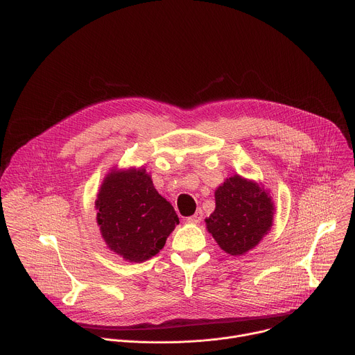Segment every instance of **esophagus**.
I'll return each mask as SVG.
<instances>
[{
  "label": "esophagus",
  "instance_id": "34e87169",
  "mask_svg": "<svg viewBox=\"0 0 355 355\" xmlns=\"http://www.w3.org/2000/svg\"><path fill=\"white\" fill-rule=\"evenodd\" d=\"M202 216H204V214H202V211L200 209H198L192 216H189L187 220L189 222V223H199L200 220H202Z\"/></svg>",
  "mask_w": 355,
  "mask_h": 355
}]
</instances>
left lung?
<instances>
[{
	"instance_id": "obj_1",
	"label": "left lung",
	"mask_w": 355,
	"mask_h": 355,
	"mask_svg": "<svg viewBox=\"0 0 355 355\" xmlns=\"http://www.w3.org/2000/svg\"><path fill=\"white\" fill-rule=\"evenodd\" d=\"M215 204L207 229L230 256L245 254L272 227L275 205L263 184L234 174L216 188Z\"/></svg>"
}]
</instances>
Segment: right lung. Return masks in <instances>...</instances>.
<instances>
[{"mask_svg": "<svg viewBox=\"0 0 355 355\" xmlns=\"http://www.w3.org/2000/svg\"><path fill=\"white\" fill-rule=\"evenodd\" d=\"M95 209L107 247L129 263L156 256L180 223L143 167L110 170L96 193Z\"/></svg>", "mask_w": 355, "mask_h": 355, "instance_id": "1", "label": "right lung"}]
</instances>
